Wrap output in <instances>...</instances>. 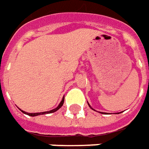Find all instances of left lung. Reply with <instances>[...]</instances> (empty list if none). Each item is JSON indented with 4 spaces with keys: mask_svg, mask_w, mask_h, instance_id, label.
Instances as JSON below:
<instances>
[{
    "mask_svg": "<svg viewBox=\"0 0 149 149\" xmlns=\"http://www.w3.org/2000/svg\"><path fill=\"white\" fill-rule=\"evenodd\" d=\"M88 104H89V103H88ZM89 107H90V108H91V109H92V110H93V109L92 107H90V106H89ZM100 113H101V112H100Z\"/></svg>",
    "mask_w": 149,
    "mask_h": 149,
    "instance_id": "obj_1",
    "label": "left lung"
}]
</instances>
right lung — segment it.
Wrapping results in <instances>:
<instances>
[{
    "label": "right lung",
    "instance_id": "right-lung-1",
    "mask_svg": "<svg viewBox=\"0 0 149 149\" xmlns=\"http://www.w3.org/2000/svg\"><path fill=\"white\" fill-rule=\"evenodd\" d=\"M64 97L62 98V101L60 102V103L59 104V106L56 107V108H55V109H53L52 111H45V112H40V113H27V112H26V111H23L21 110V111L24 113V114H27L29 116H37V115H40V114H51V113H54V112H56V111H58L59 109H60V107L63 106V104H64Z\"/></svg>",
    "mask_w": 149,
    "mask_h": 149
}]
</instances>
